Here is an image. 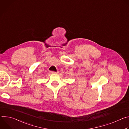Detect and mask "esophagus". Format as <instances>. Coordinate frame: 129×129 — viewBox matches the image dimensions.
Masks as SVG:
<instances>
[{"instance_id": "1", "label": "esophagus", "mask_w": 129, "mask_h": 129, "mask_svg": "<svg viewBox=\"0 0 129 129\" xmlns=\"http://www.w3.org/2000/svg\"><path fill=\"white\" fill-rule=\"evenodd\" d=\"M51 73H58V72H55V71H51Z\"/></svg>"}]
</instances>
